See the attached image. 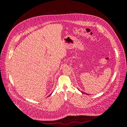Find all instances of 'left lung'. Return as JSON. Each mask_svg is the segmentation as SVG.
Instances as JSON below:
<instances>
[{
	"label": "left lung",
	"mask_w": 127,
	"mask_h": 127,
	"mask_svg": "<svg viewBox=\"0 0 127 127\" xmlns=\"http://www.w3.org/2000/svg\"><path fill=\"white\" fill-rule=\"evenodd\" d=\"M82 92V93H84V94H86V95H89V94H87V93H84L83 92Z\"/></svg>",
	"instance_id": "1"
}]
</instances>
